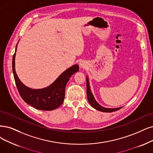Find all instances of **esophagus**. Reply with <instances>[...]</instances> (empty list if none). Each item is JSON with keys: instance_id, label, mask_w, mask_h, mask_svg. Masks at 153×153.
<instances>
[{"instance_id": "obj_1", "label": "esophagus", "mask_w": 153, "mask_h": 153, "mask_svg": "<svg viewBox=\"0 0 153 153\" xmlns=\"http://www.w3.org/2000/svg\"><path fill=\"white\" fill-rule=\"evenodd\" d=\"M79 66L81 68H84L86 67V64L85 62H84V61H81L80 63H79Z\"/></svg>"}]
</instances>
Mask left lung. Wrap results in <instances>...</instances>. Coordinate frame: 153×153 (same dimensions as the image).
<instances>
[{
	"label": "left lung",
	"instance_id": "1",
	"mask_svg": "<svg viewBox=\"0 0 153 153\" xmlns=\"http://www.w3.org/2000/svg\"><path fill=\"white\" fill-rule=\"evenodd\" d=\"M86 86H87V97H88V100L89 103L91 105V106L94 108V109L97 110L98 111H102V112H113L117 110H120L122 108L123 106L122 107H118V108H106V107H104L103 106L100 105L97 100H95L94 96L91 91V88H90L89 86V78L88 76H86Z\"/></svg>",
	"mask_w": 153,
	"mask_h": 153
}]
</instances>
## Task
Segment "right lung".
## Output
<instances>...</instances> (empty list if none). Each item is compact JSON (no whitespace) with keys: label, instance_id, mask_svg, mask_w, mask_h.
Here are the masks:
<instances>
[{"label":"right lung","instance_id":"add662e5","mask_svg":"<svg viewBox=\"0 0 153 153\" xmlns=\"http://www.w3.org/2000/svg\"><path fill=\"white\" fill-rule=\"evenodd\" d=\"M18 44L16 46L15 53L13 57V72L16 86L21 98L26 103L37 110L50 111L57 108L64 100L67 84L72 75L79 71V65L76 64L68 68L53 83L46 88L41 89L29 88L20 81L16 72L15 57Z\"/></svg>","mask_w":153,"mask_h":153}]
</instances>
